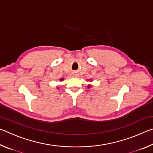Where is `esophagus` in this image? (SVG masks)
Segmentation results:
<instances>
[{
    "label": "esophagus",
    "instance_id": "obj_1",
    "mask_svg": "<svg viewBox=\"0 0 153 153\" xmlns=\"http://www.w3.org/2000/svg\"><path fill=\"white\" fill-rule=\"evenodd\" d=\"M71 76L74 77V76H76L77 74H76V73H72V74H71Z\"/></svg>",
    "mask_w": 153,
    "mask_h": 153
}]
</instances>
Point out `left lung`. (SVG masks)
Listing matches in <instances>:
<instances>
[{"instance_id":"left-lung-1","label":"left lung","mask_w":153,"mask_h":153,"mask_svg":"<svg viewBox=\"0 0 153 153\" xmlns=\"http://www.w3.org/2000/svg\"><path fill=\"white\" fill-rule=\"evenodd\" d=\"M90 86H88V88H90Z\"/></svg>"}]
</instances>
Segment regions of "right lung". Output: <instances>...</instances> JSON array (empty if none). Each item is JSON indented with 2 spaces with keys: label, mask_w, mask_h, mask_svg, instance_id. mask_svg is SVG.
<instances>
[{
  "label": "right lung",
  "mask_w": 153,
  "mask_h": 153,
  "mask_svg": "<svg viewBox=\"0 0 153 153\" xmlns=\"http://www.w3.org/2000/svg\"><path fill=\"white\" fill-rule=\"evenodd\" d=\"M60 80H63V79H61Z\"/></svg>",
  "instance_id": "obj_1"
}]
</instances>
